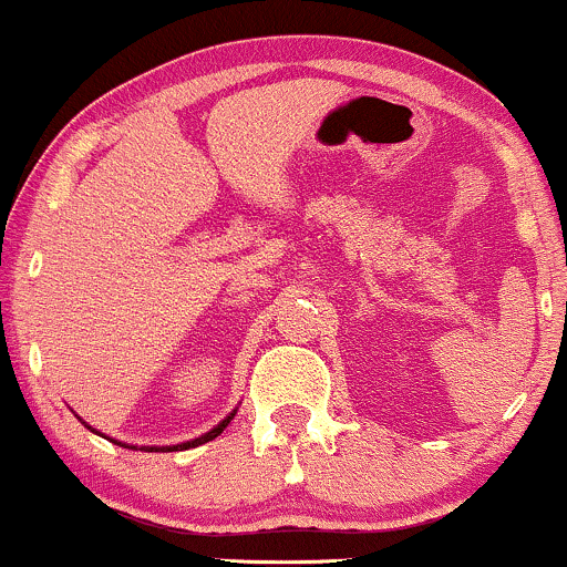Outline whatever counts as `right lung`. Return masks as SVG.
I'll use <instances>...</instances> for the list:
<instances>
[{
    "label": "right lung",
    "mask_w": 567,
    "mask_h": 567,
    "mask_svg": "<svg viewBox=\"0 0 567 567\" xmlns=\"http://www.w3.org/2000/svg\"><path fill=\"white\" fill-rule=\"evenodd\" d=\"M235 412H237V409H235ZM235 412H231L229 414V417L227 420H224V422H218V425L214 427V431H210V433H206V435H200V439H195V441H187V443H176V446H163L161 449V452H182V449H193V446H200V443H208V441H214L216 439V435L218 433H221L224 431V427H227L229 425V422H231V417H235ZM89 427V425H86ZM89 431H92V427H89ZM115 443V441H113ZM124 446H126V443H124ZM126 449H134V446H126ZM147 449V452H158V446H145Z\"/></svg>",
    "instance_id": "1"
}]
</instances>
